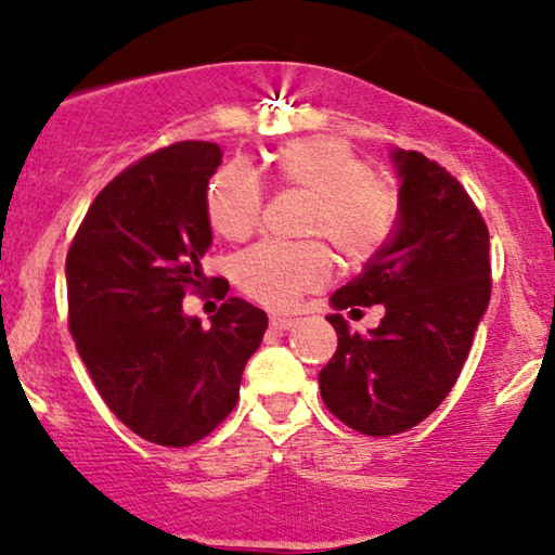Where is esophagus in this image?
Returning a JSON list of instances; mask_svg holds the SVG:
<instances>
[{"mask_svg": "<svg viewBox=\"0 0 555 555\" xmlns=\"http://www.w3.org/2000/svg\"><path fill=\"white\" fill-rule=\"evenodd\" d=\"M269 325H271V330H279V333H284V330L297 325V320H294V318H276V314H273V318L269 320Z\"/></svg>", "mask_w": 555, "mask_h": 555, "instance_id": "obj_1", "label": "esophagus"}]
</instances>
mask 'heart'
<instances>
[{
	"label": "heart",
	"mask_w": 555,
	"mask_h": 555,
	"mask_svg": "<svg viewBox=\"0 0 555 555\" xmlns=\"http://www.w3.org/2000/svg\"><path fill=\"white\" fill-rule=\"evenodd\" d=\"M276 177L284 186L312 196L305 235L330 241L350 263L366 261L387 243L399 215V192L371 173V164L348 140L301 138L276 153ZM263 184L245 160H230L207 186V217L215 233L245 241L261 222ZM322 243H258L237 256L235 282L245 297L271 310H289L301 294L330 282Z\"/></svg>",
	"instance_id": "obj_1"
}]
</instances>
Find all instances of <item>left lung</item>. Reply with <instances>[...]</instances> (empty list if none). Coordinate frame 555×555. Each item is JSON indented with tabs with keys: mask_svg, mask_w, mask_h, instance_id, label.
Instances as JSON below:
<instances>
[{
	"mask_svg": "<svg viewBox=\"0 0 555 555\" xmlns=\"http://www.w3.org/2000/svg\"><path fill=\"white\" fill-rule=\"evenodd\" d=\"M391 158L402 179L395 230L333 294L335 310L384 305L387 312L369 335L330 314L338 350L320 371L327 410L374 438L410 430L438 410L492 294L489 230L461 181L417 151Z\"/></svg>",
	"mask_w": 555,
	"mask_h": 555,
	"instance_id": "1",
	"label": "left lung"
}]
</instances>
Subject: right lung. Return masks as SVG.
I'll return each instance as SVG.
<instances>
[{
	"mask_svg": "<svg viewBox=\"0 0 555 555\" xmlns=\"http://www.w3.org/2000/svg\"><path fill=\"white\" fill-rule=\"evenodd\" d=\"M215 143L186 140L149 153L91 202L66 256L68 327L91 382L117 420L156 446L207 438L241 395L261 346L263 310L230 297L214 325L186 319L180 299L212 281L202 271L212 230Z\"/></svg>",
	"mask_w": 555,
	"mask_h": 555,
	"instance_id": "obj_1",
	"label": "right lung"
}]
</instances>
